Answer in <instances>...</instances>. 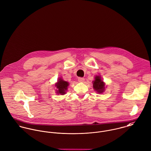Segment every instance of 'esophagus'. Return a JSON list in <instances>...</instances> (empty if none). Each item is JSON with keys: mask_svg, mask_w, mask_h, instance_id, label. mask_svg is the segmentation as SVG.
Returning <instances> with one entry per match:
<instances>
[{"mask_svg": "<svg viewBox=\"0 0 151 151\" xmlns=\"http://www.w3.org/2000/svg\"><path fill=\"white\" fill-rule=\"evenodd\" d=\"M78 81L79 82H83L85 81V79L83 78H79Z\"/></svg>", "mask_w": 151, "mask_h": 151, "instance_id": "1", "label": "esophagus"}]
</instances>
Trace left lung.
<instances>
[{"label":"left lung","mask_w":151,"mask_h":151,"mask_svg":"<svg viewBox=\"0 0 151 151\" xmlns=\"http://www.w3.org/2000/svg\"><path fill=\"white\" fill-rule=\"evenodd\" d=\"M104 86V83L101 79V77L99 76H96L94 81H93V87L94 89L98 93H101L105 90Z\"/></svg>","instance_id":"1"}]
</instances>
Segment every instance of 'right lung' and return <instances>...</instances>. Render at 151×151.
<instances>
[{"label":"right lung","mask_w":151,"mask_h":151,"mask_svg":"<svg viewBox=\"0 0 151 151\" xmlns=\"http://www.w3.org/2000/svg\"><path fill=\"white\" fill-rule=\"evenodd\" d=\"M69 85V83L63 81L61 78H60L58 82L56 83L55 86L58 90H57V93L60 94H64L67 90L68 86Z\"/></svg>","instance_id":"add662e5"}]
</instances>
